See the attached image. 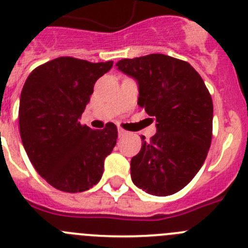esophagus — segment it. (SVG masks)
Returning <instances> with one entry per match:
<instances>
[{
	"label": "esophagus",
	"mask_w": 248,
	"mask_h": 248,
	"mask_svg": "<svg viewBox=\"0 0 248 248\" xmlns=\"http://www.w3.org/2000/svg\"><path fill=\"white\" fill-rule=\"evenodd\" d=\"M128 134H129L128 131L124 130V129H122V128L118 129V135H119V138H124V137H126Z\"/></svg>",
	"instance_id": "34e87169"
}]
</instances>
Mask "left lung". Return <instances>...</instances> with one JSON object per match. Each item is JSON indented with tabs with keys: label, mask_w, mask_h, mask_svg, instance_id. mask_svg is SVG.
I'll return each mask as SVG.
<instances>
[{
	"label": "left lung",
	"mask_w": 248,
	"mask_h": 248,
	"mask_svg": "<svg viewBox=\"0 0 248 248\" xmlns=\"http://www.w3.org/2000/svg\"><path fill=\"white\" fill-rule=\"evenodd\" d=\"M139 85L138 104L156 122V134L130 161L131 180L155 196L184 189L202 166L212 139V99L185 61L149 54L117 63Z\"/></svg>",
	"instance_id": "1"
}]
</instances>
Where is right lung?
I'll list each match as a JSON object with an SVG mask.
<instances>
[{"mask_svg": "<svg viewBox=\"0 0 248 248\" xmlns=\"http://www.w3.org/2000/svg\"><path fill=\"white\" fill-rule=\"evenodd\" d=\"M113 62L91 63L59 57L28 76L19 98L22 144L41 176L64 192H82L97 185L104 160L117 144L118 130L82 125L79 118L94 84Z\"/></svg>", "mask_w": 248, "mask_h": 248, "instance_id": "add662e5", "label": "right lung"}]
</instances>
